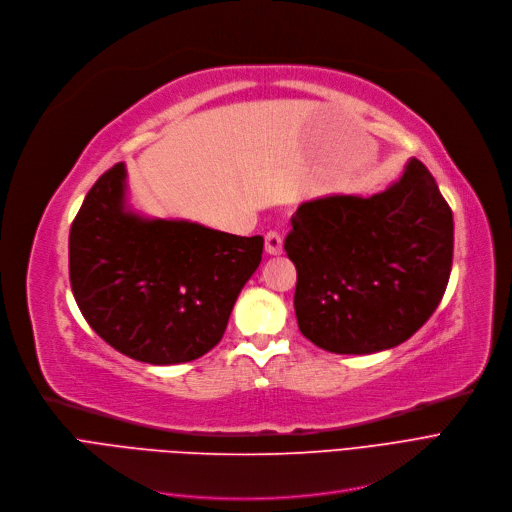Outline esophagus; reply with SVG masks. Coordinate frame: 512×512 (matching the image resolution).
Segmentation results:
<instances>
[{
    "instance_id": "obj_1",
    "label": "esophagus",
    "mask_w": 512,
    "mask_h": 512,
    "mask_svg": "<svg viewBox=\"0 0 512 512\" xmlns=\"http://www.w3.org/2000/svg\"><path fill=\"white\" fill-rule=\"evenodd\" d=\"M264 241H266V252H269L271 256H277L283 252V237L277 231L266 233Z\"/></svg>"
}]
</instances>
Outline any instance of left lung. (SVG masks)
<instances>
[{"instance_id": "8db88e82", "label": "left lung", "mask_w": 512, "mask_h": 512, "mask_svg": "<svg viewBox=\"0 0 512 512\" xmlns=\"http://www.w3.org/2000/svg\"><path fill=\"white\" fill-rule=\"evenodd\" d=\"M302 335L333 354H375L415 335L446 291L454 221L427 166L373 196L316 198L291 216Z\"/></svg>"}]
</instances>
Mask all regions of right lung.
<instances>
[{"label": "right lung", "mask_w": 512, "mask_h": 512, "mask_svg": "<svg viewBox=\"0 0 512 512\" xmlns=\"http://www.w3.org/2000/svg\"><path fill=\"white\" fill-rule=\"evenodd\" d=\"M262 248L260 235L137 214L127 204V168L118 162L89 189L70 227V285L106 344L166 367L221 342Z\"/></svg>", "instance_id": "obj_1"}]
</instances>
